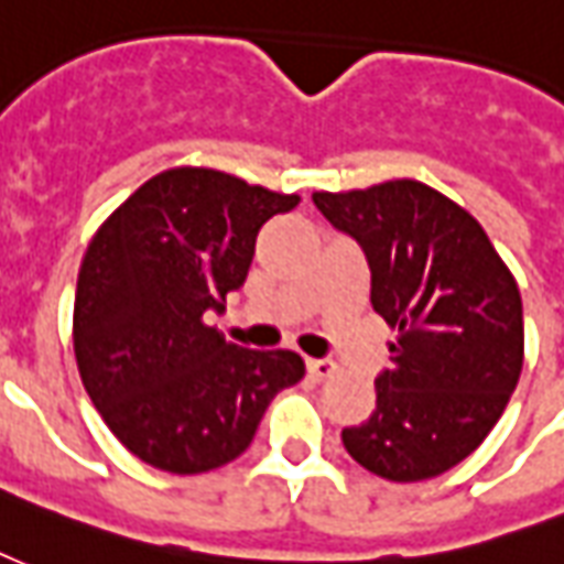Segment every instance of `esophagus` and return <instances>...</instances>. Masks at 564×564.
<instances>
[{"label": "esophagus", "instance_id": "obj_1", "mask_svg": "<svg viewBox=\"0 0 564 564\" xmlns=\"http://www.w3.org/2000/svg\"><path fill=\"white\" fill-rule=\"evenodd\" d=\"M337 370V365L332 358H307V373L316 379H328Z\"/></svg>", "mask_w": 564, "mask_h": 564}]
</instances>
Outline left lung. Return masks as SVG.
<instances>
[{
    "instance_id": "obj_1",
    "label": "left lung",
    "mask_w": 564,
    "mask_h": 564,
    "mask_svg": "<svg viewBox=\"0 0 564 564\" xmlns=\"http://www.w3.org/2000/svg\"><path fill=\"white\" fill-rule=\"evenodd\" d=\"M365 250L370 304L398 340L377 377V410L340 433L367 473L424 481L494 431L523 370V302L481 224L440 191L398 178L314 194Z\"/></svg>"
}]
</instances>
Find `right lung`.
Masks as SVG:
<instances>
[{
  "mask_svg": "<svg viewBox=\"0 0 564 564\" xmlns=\"http://www.w3.org/2000/svg\"><path fill=\"white\" fill-rule=\"evenodd\" d=\"M295 206L299 194L176 166L95 232L74 299L77 367L116 440L154 469L236 460L274 394L304 377L290 349H241L208 325L248 278L262 224Z\"/></svg>",
  "mask_w": 564,
  "mask_h": 564,
  "instance_id": "obj_1",
  "label": "right lung"
}]
</instances>
